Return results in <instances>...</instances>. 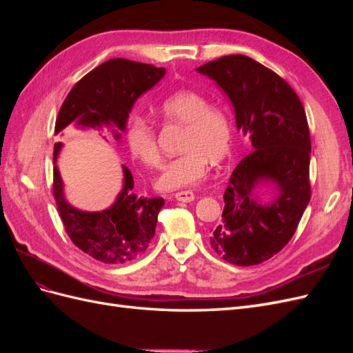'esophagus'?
<instances>
[{
    "label": "esophagus",
    "mask_w": 353,
    "mask_h": 353,
    "mask_svg": "<svg viewBox=\"0 0 353 353\" xmlns=\"http://www.w3.org/2000/svg\"><path fill=\"white\" fill-rule=\"evenodd\" d=\"M175 199H176V200H179V201L188 203V201H193V200H194V194H193V191H190V190H185V191H178V193L175 194Z\"/></svg>",
    "instance_id": "obj_1"
}]
</instances>
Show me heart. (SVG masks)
<instances>
[{
    "mask_svg": "<svg viewBox=\"0 0 353 353\" xmlns=\"http://www.w3.org/2000/svg\"><path fill=\"white\" fill-rule=\"evenodd\" d=\"M165 123L184 125L179 150L157 178L160 190H178L197 184L206 176L209 160L219 163L231 153L232 122L228 113L193 90L175 91L157 109ZM130 153L148 169H159L163 157L154 128L137 117L126 130Z\"/></svg>",
    "mask_w": 353,
    "mask_h": 353,
    "instance_id": "b5f03b06",
    "label": "heart"
}]
</instances>
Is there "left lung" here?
Returning <instances> with one entry per match:
<instances>
[{"label":"left lung","mask_w":353,"mask_h":353,"mask_svg":"<svg viewBox=\"0 0 353 353\" xmlns=\"http://www.w3.org/2000/svg\"><path fill=\"white\" fill-rule=\"evenodd\" d=\"M197 70L227 92L237 126L253 147L228 179L222 222L209 237L212 249L232 265H258L292 240L311 200V135L303 104L280 74L248 56H223ZM261 179L281 187L268 207L252 200Z\"/></svg>","instance_id":"8db88e82"}]
</instances>
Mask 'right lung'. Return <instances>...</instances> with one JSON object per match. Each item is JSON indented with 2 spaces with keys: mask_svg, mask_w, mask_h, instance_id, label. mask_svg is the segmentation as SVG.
Listing matches in <instances>:
<instances>
[{
  "mask_svg": "<svg viewBox=\"0 0 353 353\" xmlns=\"http://www.w3.org/2000/svg\"><path fill=\"white\" fill-rule=\"evenodd\" d=\"M163 74V68L145 63L126 59L104 61L73 85L60 108L54 132L59 134L74 119L83 126L113 122L125 130L137 97L150 90ZM60 147V143L54 144V162ZM123 190L110 209L82 212L68 205L59 169L52 168V196L63 227L79 250L103 263L121 265L140 258L154 237L157 215L165 205L162 197H137L132 193L131 170L123 166Z\"/></svg>",
  "mask_w": 353,
  "mask_h": 353,
  "instance_id": "obj_1",
  "label": "right lung"
}]
</instances>
